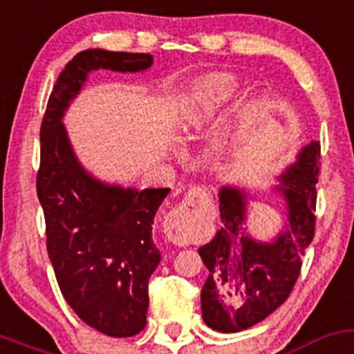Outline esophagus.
<instances>
[{"label": "esophagus", "mask_w": 354, "mask_h": 354, "mask_svg": "<svg viewBox=\"0 0 354 354\" xmlns=\"http://www.w3.org/2000/svg\"><path fill=\"white\" fill-rule=\"evenodd\" d=\"M209 197V192L206 187H199V185H194V187L189 189L187 196L182 199V203L178 204V206L174 209V219H189L192 218L194 214H196L197 211H199V206L201 203H203L204 199H207ZM172 239L178 245H182V243H187L185 241V236H182L178 231H174L172 234Z\"/></svg>", "instance_id": "1"}]
</instances>
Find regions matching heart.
<instances>
[{"label": "heart", "mask_w": 354, "mask_h": 354, "mask_svg": "<svg viewBox=\"0 0 354 354\" xmlns=\"http://www.w3.org/2000/svg\"><path fill=\"white\" fill-rule=\"evenodd\" d=\"M241 91V81L231 72H209L197 79L189 87L182 102V124L184 130L191 135H201L214 127L231 102L238 97ZM257 111V104H252L234 128V131L224 142V148L236 151L245 145L250 131H252V118Z\"/></svg>", "instance_id": "1"}]
</instances>
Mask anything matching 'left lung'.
I'll list each match as a JSON object with an SVG mask.
<instances>
[{"label": "left lung", "instance_id": "8db88e82", "mask_svg": "<svg viewBox=\"0 0 354 354\" xmlns=\"http://www.w3.org/2000/svg\"><path fill=\"white\" fill-rule=\"evenodd\" d=\"M321 145L300 148L295 162L279 176L272 191L285 203V219L268 241L254 238L248 227L245 189L223 185L219 212L223 226L199 254L209 270L201 292L204 322L219 333H239L268 317L287 300L302 265V254L314 238L315 184Z\"/></svg>", "mask_w": 354, "mask_h": 354}]
</instances>
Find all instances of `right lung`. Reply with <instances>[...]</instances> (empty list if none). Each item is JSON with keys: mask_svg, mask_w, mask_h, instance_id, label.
I'll return each instance as SVG.
<instances>
[{"mask_svg": "<svg viewBox=\"0 0 354 354\" xmlns=\"http://www.w3.org/2000/svg\"><path fill=\"white\" fill-rule=\"evenodd\" d=\"M150 54L87 48L60 72L40 128L37 194L47 252L64 299L106 336L130 337L147 324L148 279L160 263L151 224L170 189L102 182L79 162L64 115L93 71L143 72Z\"/></svg>", "mask_w": 354, "mask_h": 354, "instance_id": "right-lung-1", "label": "right lung"}]
</instances>
